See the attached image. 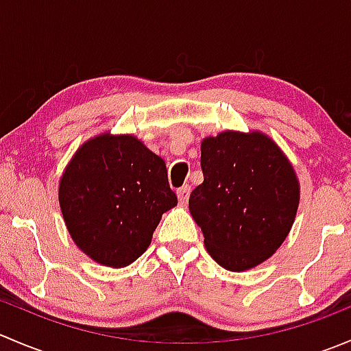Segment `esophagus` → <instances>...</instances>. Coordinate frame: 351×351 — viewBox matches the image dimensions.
<instances>
[{
    "label": "esophagus",
    "instance_id": "1",
    "mask_svg": "<svg viewBox=\"0 0 351 351\" xmlns=\"http://www.w3.org/2000/svg\"><path fill=\"white\" fill-rule=\"evenodd\" d=\"M190 192H192V189H190L189 185H185V186H182V189L176 190V195H178L180 204H186V202H189Z\"/></svg>",
    "mask_w": 351,
    "mask_h": 351
}]
</instances>
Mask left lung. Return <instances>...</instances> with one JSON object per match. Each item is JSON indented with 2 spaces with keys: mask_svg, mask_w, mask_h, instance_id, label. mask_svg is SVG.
<instances>
[{
  "mask_svg": "<svg viewBox=\"0 0 351 351\" xmlns=\"http://www.w3.org/2000/svg\"><path fill=\"white\" fill-rule=\"evenodd\" d=\"M204 183L190 214L221 267H258L285 241L299 207V180L280 147L263 132L226 130L200 146Z\"/></svg>",
  "mask_w": 351,
  "mask_h": 351,
  "instance_id": "1",
  "label": "left lung"
}]
</instances>
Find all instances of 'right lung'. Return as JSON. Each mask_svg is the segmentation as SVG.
<instances>
[{"label": "right lung", "instance_id": "obj_1", "mask_svg": "<svg viewBox=\"0 0 351 351\" xmlns=\"http://www.w3.org/2000/svg\"><path fill=\"white\" fill-rule=\"evenodd\" d=\"M176 204L165 161L129 134L105 132L86 141L59 182L71 238L105 267L136 261L151 244L161 215Z\"/></svg>", "mask_w": 351, "mask_h": 351}]
</instances>
